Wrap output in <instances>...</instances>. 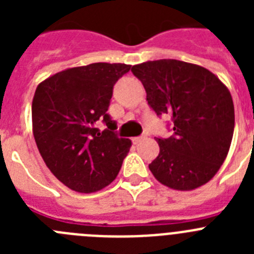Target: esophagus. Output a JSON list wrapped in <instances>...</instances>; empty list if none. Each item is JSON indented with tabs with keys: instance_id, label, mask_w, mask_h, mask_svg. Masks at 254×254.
<instances>
[{
	"instance_id": "esophagus-1",
	"label": "esophagus",
	"mask_w": 254,
	"mask_h": 254,
	"mask_svg": "<svg viewBox=\"0 0 254 254\" xmlns=\"http://www.w3.org/2000/svg\"><path fill=\"white\" fill-rule=\"evenodd\" d=\"M146 138V136H140V137H133L132 138V141H133V143H138L141 142V141H143Z\"/></svg>"
}]
</instances>
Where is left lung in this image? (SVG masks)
<instances>
[{
	"label": "left lung",
	"instance_id": "1",
	"mask_svg": "<svg viewBox=\"0 0 254 254\" xmlns=\"http://www.w3.org/2000/svg\"><path fill=\"white\" fill-rule=\"evenodd\" d=\"M132 73L142 82L158 116H172L174 134L158 138L160 151L149 169L161 185L192 190L206 185L226 159L234 132V104L228 87L198 64L147 61Z\"/></svg>",
	"mask_w": 254,
	"mask_h": 254
}]
</instances>
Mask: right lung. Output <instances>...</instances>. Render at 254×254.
<instances>
[{
  "mask_svg": "<svg viewBox=\"0 0 254 254\" xmlns=\"http://www.w3.org/2000/svg\"><path fill=\"white\" fill-rule=\"evenodd\" d=\"M131 68L91 64L55 73L38 85L31 104L33 134L44 163L69 190L93 193L116 179L132 142L117 137L107 113L113 86ZM100 120L108 128L100 132Z\"/></svg>",
  "mask_w": 254,
  "mask_h": 254,
  "instance_id": "add662e5",
  "label": "right lung"
}]
</instances>
